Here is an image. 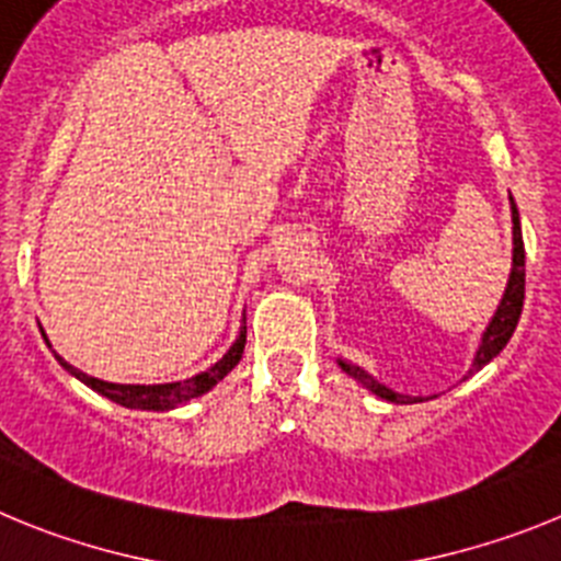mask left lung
Returning a JSON list of instances; mask_svg holds the SVG:
<instances>
[{"label":"left lung","mask_w":561,"mask_h":561,"mask_svg":"<svg viewBox=\"0 0 561 561\" xmlns=\"http://www.w3.org/2000/svg\"><path fill=\"white\" fill-rule=\"evenodd\" d=\"M512 221H514V266H512V277H508V286H505V295L503 300H500V309L497 314H494V320L489 323V329H485L483 334V342H480L478 348V356H474V365L472 370H480L485 365V362H492L494 356L500 354V351L505 348V342L512 340L514 329H517L519 323V314H523V300H525V247H523V230H519V213H517V205H514L512 199ZM342 370L345 374H351L354 379H359L365 388L370 390V393L381 396V399L388 401H396V404H413V396H401L396 393V390L385 388V385H379V381L374 379V376H368L362 368H356V365H348V362H340ZM469 370V374H472Z\"/></svg>","instance_id":"left-lung-1"}]
</instances>
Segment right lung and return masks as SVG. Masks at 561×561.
Wrapping results in <instances>:
<instances>
[{
  "instance_id": "obj_1",
  "label": "right lung",
  "mask_w": 561,
  "mask_h": 561,
  "mask_svg": "<svg viewBox=\"0 0 561 561\" xmlns=\"http://www.w3.org/2000/svg\"><path fill=\"white\" fill-rule=\"evenodd\" d=\"M44 340H47V336H44ZM244 342H247V329H241L236 345H232V348L227 351V354L221 356V359L216 362L210 370H202V374L191 376V379H185V381H171V385H114V381H103V379H95V376H87L83 370H78L76 365H69L64 356L56 354V359L61 362L69 374L78 376L83 385H89V388L98 390V393L106 396V399L117 401V404H123V408L173 410L176 404H185V401L207 393V390H210L216 381L225 379V376L238 365L241 354H244Z\"/></svg>"
}]
</instances>
